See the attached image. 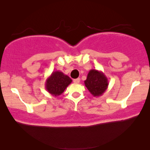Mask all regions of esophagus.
I'll return each instance as SVG.
<instances>
[{"instance_id":"obj_1","label":"esophagus","mask_w":150,"mask_h":150,"mask_svg":"<svg viewBox=\"0 0 150 150\" xmlns=\"http://www.w3.org/2000/svg\"><path fill=\"white\" fill-rule=\"evenodd\" d=\"M80 81H81V80H80V79H74V83H80Z\"/></svg>"}]
</instances>
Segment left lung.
<instances>
[{"instance_id":"1","label":"left lung","mask_w":150,"mask_h":150,"mask_svg":"<svg viewBox=\"0 0 150 150\" xmlns=\"http://www.w3.org/2000/svg\"><path fill=\"white\" fill-rule=\"evenodd\" d=\"M85 87L94 97H99L107 89L108 80L102 71L91 69L87 74V79L84 81Z\"/></svg>"}]
</instances>
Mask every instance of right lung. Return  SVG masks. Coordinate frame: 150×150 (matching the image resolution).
I'll list each match as a JSON object with an SVG mask.
<instances>
[{
	"instance_id": "obj_1",
	"label": "right lung",
	"mask_w": 150,
	"mask_h": 150,
	"mask_svg": "<svg viewBox=\"0 0 150 150\" xmlns=\"http://www.w3.org/2000/svg\"><path fill=\"white\" fill-rule=\"evenodd\" d=\"M71 82L72 80L62 71H54L46 79L45 87L50 95L57 97L63 93Z\"/></svg>"
}]
</instances>
